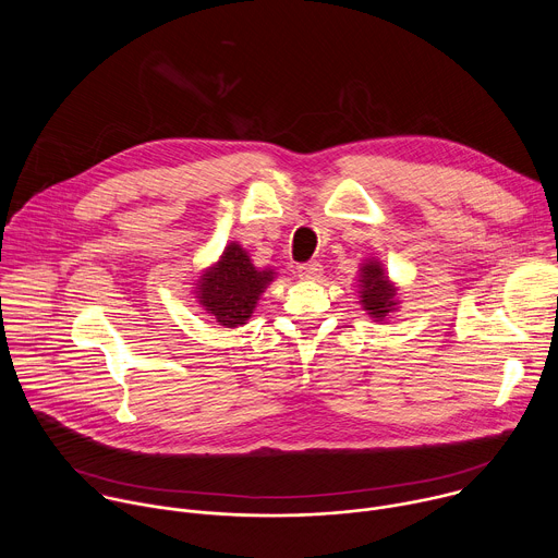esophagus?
<instances>
[{"instance_id": "34e87169", "label": "esophagus", "mask_w": 558, "mask_h": 558, "mask_svg": "<svg viewBox=\"0 0 558 558\" xmlns=\"http://www.w3.org/2000/svg\"><path fill=\"white\" fill-rule=\"evenodd\" d=\"M298 276H300L302 280H317V278H323V265L317 263V260L304 263V265L298 267Z\"/></svg>"}]
</instances>
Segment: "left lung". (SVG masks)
<instances>
[{
  "label": "left lung",
  "instance_id": "1",
  "mask_svg": "<svg viewBox=\"0 0 558 558\" xmlns=\"http://www.w3.org/2000/svg\"><path fill=\"white\" fill-rule=\"evenodd\" d=\"M357 282H360V304L373 320L381 323L384 317L400 304V300H397V289L384 274V267L379 260H366L360 267Z\"/></svg>",
  "mask_w": 558,
  "mask_h": 558
}]
</instances>
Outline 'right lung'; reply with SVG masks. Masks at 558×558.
<instances>
[{
	"label": "right lung",
	"mask_w": 558,
	"mask_h": 558,
	"mask_svg": "<svg viewBox=\"0 0 558 558\" xmlns=\"http://www.w3.org/2000/svg\"><path fill=\"white\" fill-rule=\"evenodd\" d=\"M274 278V269L254 267L250 254L241 245L229 243L220 260L198 278L194 293L198 304L214 315L218 325L235 329L247 325L260 293Z\"/></svg>",
	"instance_id": "1"
}]
</instances>
